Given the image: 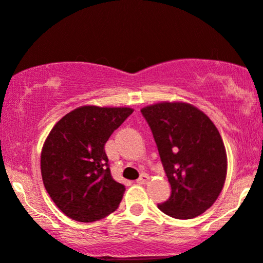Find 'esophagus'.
I'll use <instances>...</instances> for the list:
<instances>
[{"mask_svg": "<svg viewBox=\"0 0 263 263\" xmlns=\"http://www.w3.org/2000/svg\"><path fill=\"white\" fill-rule=\"evenodd\" d=\"M147 181H148V176L145 175V174H142L140 178L137 179V182L141 183V185H142V183H145Z\"/></svg>", "mask_w": 263, "mask_h": 263, "instance_id": "1", "label": "esophagus"}]
</instances>
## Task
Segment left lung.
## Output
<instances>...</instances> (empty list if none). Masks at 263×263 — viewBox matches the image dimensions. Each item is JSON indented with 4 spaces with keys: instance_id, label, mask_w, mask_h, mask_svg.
Masks as SVG:
<instances>
[{
    "instance_id": "left-lung-1",
    "label": "left lung",
    "mask_w": 263,
    "mask_h": 263,
    "mask_svg": "<svg viewBox=\"0 0 263 263\" xmlns=\"http://www.w3.org/2000/svg\"><path fill=\"white\" fill-rule=\"evenodd\" d=\"M164 172L172 186L169 200L158 204L166 216L191 219L216 202L227 176V153L214 123L186 103L143 107Z\"/></svg>"
}]
</instances>
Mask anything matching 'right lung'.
<instances>
[{
	"label": "right lung",
	"instance_id": "1",
	"mask_svg": "<svg viewBox=\"0 0 263 263\" xmlns=\"http://www.w3.org/2000/svg\"><path fill=\"white\" fill-rule=\"evenodd\" d=\"M134 110L81 106L53 126L41 151V176L59 210L83 223L119 207L125 186L112 179L104 145Z\"/></svg>",
	"mask_w": 263,
	"mask_h": 263
}]
</instances>
